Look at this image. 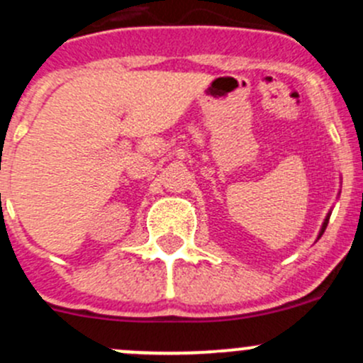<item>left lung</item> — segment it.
Segmentation results:
<instances>
[{
    "instance_id": "1",
    "label": "left lung",
    "mask_w": 363,
    "mask_h": 363,
    "mask_svg": "<svg viewBox=\"0 0 363 363\" xmlns=\"http://www.w3.org/2000/svg\"><path fill=\"white\" fill-rule=\"evenodd\" d=\"M340 194V192H339ZM330 215H332V210L328 211V213H326V217H325V220H323V224H321V229H319V233H318V240L321 238V235L323 233H325V229H326V225H328V218H330Z\"/></svg>"
}]
</instances>
